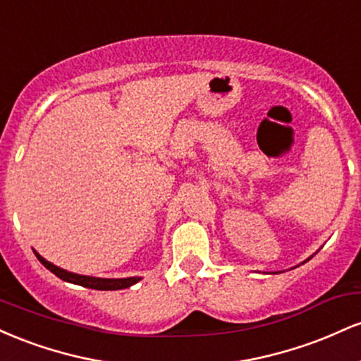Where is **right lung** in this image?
<instances>
[{
	"label": "right lung",
	"instance_id": "add662e5",
	"mask_svg": "<svg viewBox=\"0 0 361 361\" xmlns=\"http://www.w3.org/2000/svg\"><path fill=\"white\" fill-rule=\"evenodd\" d=\"M35 256L39 258L40 263L44 264L47 270H51L54 275L59 276L61 280L69 281V283L74 285H81V287L86 288H93V290H122V288H128L132 285L137 283L139 280H142L140 276H128V279H98V276H88V275H78V273L62 270V268L56 267V264L47 261L39 252L34 251Z\"/></svg>",
	"mask_w": 361,
	"mask_h": 361
}]
</instances>
